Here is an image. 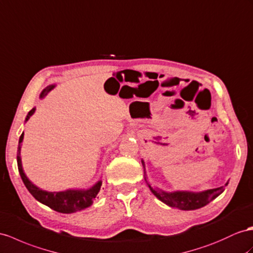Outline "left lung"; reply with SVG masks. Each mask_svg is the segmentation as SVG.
Segmentation results:
<instances>
[{
	"label": "left lung",
	"instance_id": "left-lung-1",
	"mask_svg": "<svg viewBox=\"0 0 253 253\" xmlns=\"http://www.w3.org/2000/svg\"><path fill=\"white\" fill-rule=\"evenodd\" d=\"M142 164L144 165L143 161ZM146 179V178H145ZM228 183L225 184V186ZM151 191L156 196L161 202L169 205L174 209H179L183 211H193L198 210L209 204L213 199H216L219 194L223 192V186L219 188L210 189L202 192H189V191H174L165 192L158 189H155L148 184Z\"/></svg>",
	"mask_w": 253,
	"mask_h": 253
}]
</instances>
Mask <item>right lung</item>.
Instances as JSON below:
<instances>
[{"label": "right lung", "mask_w": 253, "mask_h": 253, "mask_svg": "<svg viewBox=\"0 0 253 253\" xmlns=\"http://www.w3.org/2000/svg\"><path fill=\"white\" fill-rule=\"evenodd\" d=\"M54 87V85H49L44 88L42 94L41 98H43L51 89ZM35 112V108H33L29 112L27 119L28 121L30 116L33 115ZM23 140V133L20 135L19 139V145H18V153H17V163H18V170L20 173V176L23 180V183L27 187L30 193L33 196L37 201H40L41 203L49 206L50 209H52L55 211L63 212V213H71L75 211H82L86 207L90 206L93 203V200L96 198L97 193L99 192L101 187V180L98 183H96L92 188L87 190H67V191H61V192H48L42 190L38 188L31 180L25 175L22 165H21V157H20V151H21V142Z\"/></svg>", "instance_id": "add662e5"}]
</instances>
